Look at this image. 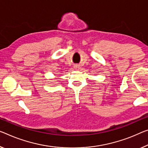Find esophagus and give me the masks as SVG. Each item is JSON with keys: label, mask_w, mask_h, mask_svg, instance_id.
<instances>
[{"label": "esophagus", "mask_w": 148, "mask_h": 148, "mask_svg": "<svg viewBox=\"0 0 148 148\" xmlns=\"http://www.w3.org/2000/svg\"><path fill=\"white\" fill-rule=\"evenodd\" d=\"M78 67V65H76V68H77Z\"/></svg>", "instance_id": "esophagus-1"}]
</instances>
